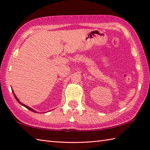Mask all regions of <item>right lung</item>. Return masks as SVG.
<instances>
[{
	"mask_svg": "<svg viewBox=\"0 0 150 150\" xmlns=\"http://www.w3.org/2000/svg\"><path fill=\"white\" fill-rule=\"evenodd\" d=\"M12 91H13V95H14V97H15V99L17 100V102H18V103H19V104H21L22 105V106H24L25 108H27V109H28V110H30V111H33V112H35V113H37V111H35L34 110H33V109H32V108H30L29 106H26V105H25V104H22V103H21V102H20V100H19L18 99V98H17V97H16V95H15V94L14 93V91H13V90H12Z\"/></svg>",
	"mask_w": 150,
	"mask_h": 150,
	"instance_id": "obj_1",
	"label": "right lung"
}]
</instances>
